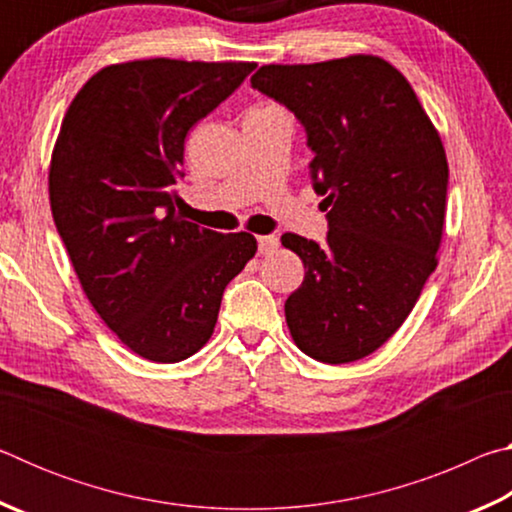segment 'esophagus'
I'll return each mask as SVG.
<instances>
[{"instance_id": "esophagus-1", "label": "esophagus", "mask_w": 512, "mask_h": 512, "mask_svg": "<svg viewBox=\"0 0 512 512\" xmlns=\"http://www.w3.org/2000/svg\"><path fill=\"white\" fill-rule=\"evenodd\" d=\"M257 246H259V253H273V250H277V246H280V239H277L275 235H262L257 237Z\"/></svg>"}]
</instances>
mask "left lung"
Wrapping results in <instances>:
<instances>
[{"mask_svg":"<svg viewBox=\"0 0 512 512\" xmlns=\"http://www.w3.org/2000/svg\"><path fill=\"white\" fill-rule=\"evenodd\" d=\"M250 85L291 110L325 196V244L284 232L305 264L284 302L307 357L359 361L411 314L436 268L449 169L443 142L409 81L377 56L264 65Z\"/></svg>","mask_w":512,"mask_h":512,"instance_id":"1","label":"left lung"}]
</instances>
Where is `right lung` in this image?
<instances>
[{
	"mask_svg": "<svg viewBox=\"0 0 512 512\" xmlns=\"http://www.w3.org/2000/svg\"><path fill=\"white\" fill-rule=\"evenodd\" d=\"M255 63L110 65L76 94L49 169L51 214L85 296L140 357L176 363L210 339L223 291L255 255L176 212L185 137Z\"/></svg>",
	"mask_w": 512,
	"mask_h": 512,
	"instance_id": "right-lung-1",
	"label": "right lung"
}]
</instances>
